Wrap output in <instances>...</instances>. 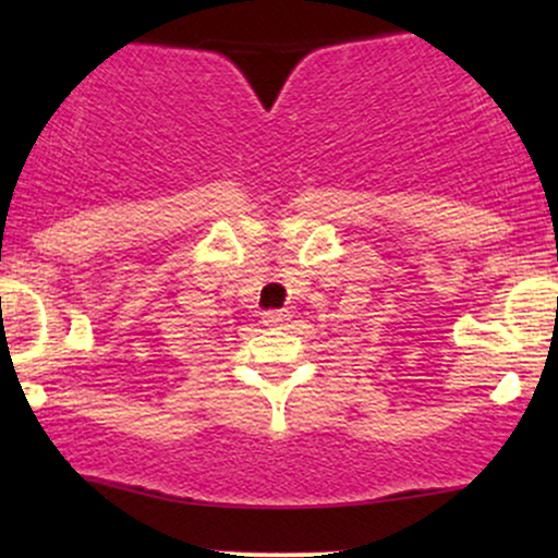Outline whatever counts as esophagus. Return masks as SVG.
Wrapping results in <instances>:
<instances>
[{"label":"esophagus","mask_w":558,"mask_h":558,"mask_svg":"<svg viewBox=\"0 0 558 558\" xmlns=\"http://www.w3.org/2000/svg\"><path fill=\"white\" fill-rule=\"evenodd\" d=\"M265 325H270V328H286L288 323H291V315L288 312H265V319H262Z\"/></svg>","instance_id":"obj_1"}]
</instances>
